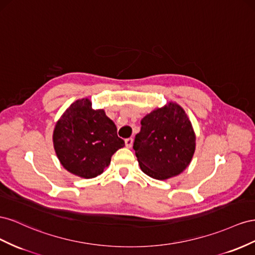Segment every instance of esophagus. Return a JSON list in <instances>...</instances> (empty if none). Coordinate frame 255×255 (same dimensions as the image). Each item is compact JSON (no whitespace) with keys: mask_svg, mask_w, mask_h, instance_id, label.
<instances>
[{"mask_svg":"<svg viewBox=\"0 0 255 255\" xmlns=\"http://www.w3.org/2000/svg\"><path fill=\"white\" fill-rule=\"evenodd\" d=\"M132 144H133V139H132V137H128V139L125 140L126 147H128V148L132 147Z\"/></svg>","mask_w":255,"mask_h":255,"instance_id":"esophagus-1","label":"esophagus"}]
</instances>
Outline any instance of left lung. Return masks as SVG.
<instances>
[{
  "mask_svg": "<svg viewBox=\"0 0 255 255\" xmlns=\"http://www.w3.org/2000/svg\"><path fill=\"white\" fill-rule=\"evenodd\" d=\"M141 125L133 143L141 170L158 180L183 173L195 150V133L184 109L170 101L145 115Z\"/></svg>",
  "mask_w": 255,
  "mask_h": 255,
  "instance_id": "obj_1",
  "label": "left lung"
}]
</instances>
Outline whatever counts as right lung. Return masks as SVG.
I'll use <instances>...</instances> for the list:
<instances>
[{
  "label": "right lung",
  "instance_id": "obj_1",
  "mask_svg": "<svg viewBox=\"0 0 255 255\" xmlns=\"http://www.w3.org/2000/svg\"><path fill=\"white\" fill-rule=\"evenodd\" d=\"M52 140L64 169L86 179L103 174L114 152L125 146L113 121L104 109H93L89 98L66 109L55 124Z\"/></svg>",
  "mask_w": 255,
  "mask_h": 255
}]
</instances>
